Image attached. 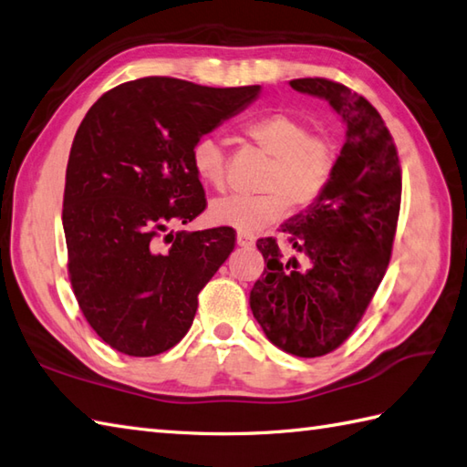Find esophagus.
Listing matches in <instances>:
<instances>
[{
	"label": "esophagus",
	"mask_w": 467,
	"mask_h": 467,
	"mask_svg": "<svg viewBox=\"0 0 467 467\" xmlns=\"http://www.w3.org/2000/svg\"><path fill=\"white\" fill-rule=\"evenodd\" d=\"M236 244H239V246H253L254 236L249 234V233H239V234H236Z\"/></svg>",
	"instance_id": "1"
}]
</instances>
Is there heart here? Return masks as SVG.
Segmentation results:
<instances>
[{"label": "heart", "instance_id": "1", "mask_svg": "<svg viewBox=\"0 0 467 467\" xmlns=\"http://www.w3.org/2000/svg\"><path fill=\"white\" fill-rule=\"evenodd\" d=\"M243 133L269 155L259 182L261 194L224 196L210 204V218L241 233H257L281 221L289 206H312L330 184L337 150L330 137L314 133L306 119L287 111H271L249 119ZM190 163L204 186L223 190L226 184V155L218 137L200 135L190 148Z\"/></svg>", "mask_w": 467, "mask_h": 467}]
</instances>
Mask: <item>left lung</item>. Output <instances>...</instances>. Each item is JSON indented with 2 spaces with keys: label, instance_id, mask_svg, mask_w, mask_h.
Wrapping results in <instances>:
<instances>
[{
  "label": "left lung",
  "instance_id": "obj_1",
  "mask_svg": "<svg viewBox=\"0 0 467 467\" xmlns=\"http://www.w3.org/2000/svg\"><path fill=\"white\" fill-rule=\"evenodd\" d=\"M289 85L330 100L348 140L324 194L281 226L294 257L275 236L257 241L267 269L251 291V309L281 350L316 358L348 340L385 277L403 182L397 145L367 99L330 78Z\"/></svg>",
  "mask_w": 467,
  "mask_h": 467
}]
</instances>
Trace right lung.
<instances>
[{
	"instance_id": "1",
	"label": "right lung",
	"mask_w": 467,
	"mask_h": 467,
	"mask_svg": "<svg viewBox=\"0 0 467 467\" xmlns=\"http://www.w3.org/2000/svg\"><path fill=\"white\" fill-rule=\"evenodd\" d=\"M259 90L143 77L107 90L82 119L62 200L68 279L82 316L117 352L173 348L198 294L233 253L231 226L163 233L206 208L192 143Z\"/></svg>"
}]
</instances>
